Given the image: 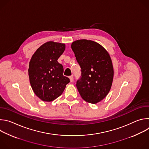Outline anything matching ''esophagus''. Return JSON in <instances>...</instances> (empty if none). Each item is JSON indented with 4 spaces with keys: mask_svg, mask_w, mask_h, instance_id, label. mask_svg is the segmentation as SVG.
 <instances>
[{
    "mask_svg": "<svg viewBox=\"0 0 149 149\" xmlns=\"http://www.w3.org/2000/svg\"><path fill=\"white\" fill-rule=\"evenodd\" d=\"M69 78H70L71 82H73L74 81V77L72 76H70Z\"/></svg>",
    "mask_w": 149,
    "mask_h": 149,
    "instance_id": "esophagus-1",
    "label": "esophagus"
}]
</instances>
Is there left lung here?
Returning <instances> with one entry per match:
<instances>
[{
	"instance_id": "8db88e82",
	"label": "left lung",
	"mask_w": 149,
	"mask_h": 149,
	"mask_svg": "<svg viewBox=\"0 0 149 149\" xmlns=\"http://www.w3.org/2000/svg\"><path fill=\"white\" fill-rule=\"evenodd\" d=\"M71 48L81 68V78L77 87L83 100L97 104L109 94L114 77L111 57L96 42L79 39L73 42Z\"/></svg>"
}]
</instances>
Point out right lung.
<instances>
[{"label":"right lung","instance_id":"obj_1","mask_svg":"<svg viewBox=\"0 0 149 149\" xmlns=\"http://www.w3.org/2000/svg\"><path fill=\"white\" fill-rule=\"evenodd\" d=\"M65 49V44L49 41L32 56L29 82L35 95L43 101L50 102L59 97L70 82V79L63 75V66L57 61Z\"/></svg>","mask_w":149,"mask_h":149}]
</instances>
